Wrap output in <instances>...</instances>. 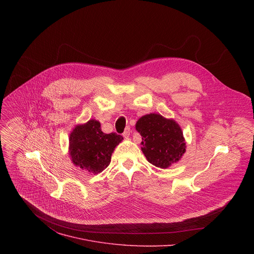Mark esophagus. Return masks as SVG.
<instances>
[{"label":"esophagus","instance_id":"esophagus-1","mask_svg":"<svg viewBox=\"0 0 254 254\" xmlns=\"http://www.w3.org/2000/svg\"><path fill=\"white\" fill-rule=\"evenodd\" d=\"M130 133H131V130H130V128H126L125 129V131H124V133H123V137L125 138V139H128L129 138V136H130Z\"/></svg>","mask_w":254,"mask_h":254}]
</instances>
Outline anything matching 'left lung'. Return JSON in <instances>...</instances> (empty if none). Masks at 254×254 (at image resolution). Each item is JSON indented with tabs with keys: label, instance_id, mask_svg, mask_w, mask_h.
I'll return each instance as SVG.
<instances>
[{
	"label": "left lung",
	"instance_id": "left-lung-1",
	"mask_svg": "<svg viewBox=\"0 0 254 254\" xmlns=\"http://www.w3.org/2000/svg\"><path fill=\"white\" fill-rule=\"evenodd\" d=\"M136 130L142 136L141 148L147 161L156 167L168 168L186 151L181 127L173 119L149 113L137 121Z\"/></svg>",
	"mask_w": 254,
	"mask_h": 254
}]
</instances>
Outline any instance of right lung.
<instances>
[{
	"mask_svg": "<svg viewBox=\"0 0 254 254\" xmlns=\"http://www.w3.org/2000/svg\"><path fill=\"white\" fill-rule=\"evenodd\" d=\"M123 137L115 133L105 134L101 123L95 119L75 126L69 136V154L73 164L93 174L104 171L110 163L111 154Z\"/></svg>",
	"mask_w": 254,
	"mask_h": 254,
	"instance_id": "right-lung-1",
	"label": "right lung"
}]
</instances>
